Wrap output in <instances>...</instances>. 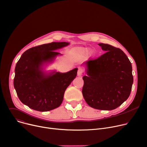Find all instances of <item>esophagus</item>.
Wrapping results in <instances>:
<instances>
[{"label":"esophagus","instance_id":"34e87169","mask_svg":"<svg viewBox=\"0 0 147 147\" xmlns=\"http://www.w3.org/2000/svg\"><path fill=\"white\" fill-rule=\"evenodd\" d=\"M82 73H83V70L82 68H78V72H77V76L80 77L82 76Z\"/></svg>","mask_w":147,"mask_h":147}]
</instances>
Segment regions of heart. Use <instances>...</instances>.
Segmentation results:
<instances>
[{
    "label": "heart",
    "instance_id": "obj_1",
    "mask_svg": "<svg viewBox=\"0 0 147 147\" xmlns=\"http://www.w3.org/2000/svg\"><path fill=\"white\" fill-rule=\"evenodd\" d=\"M90 53V51L87 48H76L73 51V55L74 57L78 58L80 57H83L88 55Z\"/></svg>",
    "mask_w": 147,
    "mask_h": 147
}]
</instances>
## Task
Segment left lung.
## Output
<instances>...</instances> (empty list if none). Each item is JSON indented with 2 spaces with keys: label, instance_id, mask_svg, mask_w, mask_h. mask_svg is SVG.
Wrapping results in <instances>:
<instances>
[{
  "label": "left lung",
  "instance_id": "1",
  "mask_svg": "<svg viewBox=\"0 0 147 147\" xmlns=\"http://www.w3.org/2000/svg\"><path fill=\"white\" fill-rule=\"evenodd\" d=\"M99 45L107 52L85 62L87 75L82 77V93L90 107L112 110L130 96L133 82L131 64L121 49L107 44Z\"/></svg>",
  "mask_w": 147,
  "mask_h": 147
}]
</instances>
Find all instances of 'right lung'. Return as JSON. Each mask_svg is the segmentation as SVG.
<instances>
[{
    "instance_id": "obj_1",
    "label": "right lung",
    "mask_w": 147,
    "mask_h": 147,
    "mask_svg": "<svg viewBox=\"0 0 147 147\" xmlns=\"http://www.w3.org/2000/svg\"><path fill=\"white\" fill-rule=\"evenodd\" d=\"M67 42H53L26 50L17 63L14 86L21 102L38 111H48L61 106L66 88L76 78L77 68L65 73L45 75L41 71L44 63L52 61L60 53L57 49Z\"/></svg>"
}]
</instances>
